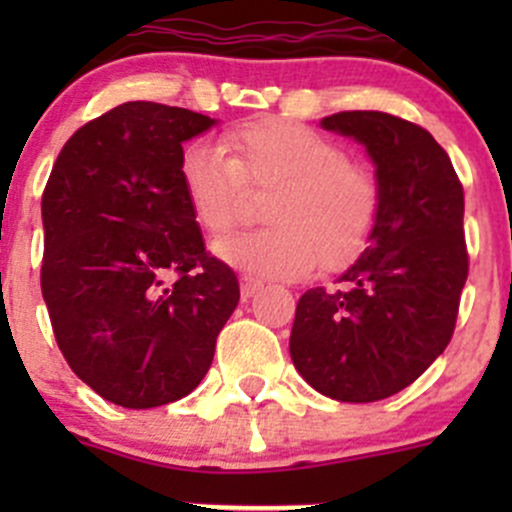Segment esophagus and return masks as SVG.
Instances as JSON below:
<instances>
[{
  "instance_id": "esophagus-1",
  "label": "esophagus",
  "mask_w": 512,
  "mask_h": 512,
  "mask_svg": "<svg viewBox=\"0 0 512 512\" xmlns=\"http://www.w3.org/2000/svg\"><path fill=\"white\" fill-rule=\"evenodd\" d=\"M260 289H262V282H260V280H252V277H242V282H240V294H242V299L255 297V294L260 292Z\"/></svg>"
}]
</instances>
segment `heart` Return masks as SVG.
<instances>
[{
    "label": "heart",
    "instance_id": "b5f03b06",
    "mask_svg": "<svg viewBox=\"0 0 512 512\" xmlns=\"http://www.w3.org/2000/svg\"><path fill=\"white\" fill-rule=\"evenodd\" d=\"M180 185L195 223L218 235L237 220L247 188H272L267 227L230 232L215 255L242 272L292 280L317 265L342 270L369 247L384 190L374 168L332 138L285 118L240 123L213 141L185 146Z\"/></svg>",
    "mask_w": 512,
    "mask_h": 512
}]
</instances>
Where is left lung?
<instances>
[{
    "mask_svg": "<svg viewBox=\"0 0 512 512\" xmlns=\"http://www.w3.org/2000/svg\"><path fill=\"white\" fill-rule=\"evenodd\" d=\"M327 131L364 143L384 190L364 255L299 297L289 354L309 386L349 404L399 394L443 354L468 280L463 185L426 128L384 111H342Z\"/></svg>",
    "mask_w": 512,
    "mask_h": 512,
    "instance_id": "left-lung-1",
    "label": "left lung"
}]
</instances>
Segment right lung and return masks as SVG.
I'll use <instances>...</instances> for the list:
<instances>
[{
  "label": "right lung",
  "mask_w": 512,
  "mask_h": 512,
  "mask_svg": "<svg viewBox=\"0 0 512 512\" xmlns=\"http://www.w3.org/2000/svg\"><path fill=\"white\" fill-rule=\"evenodd\" d=\"M213 123L188 108L121 103L64 143L46 180L51 329L71 371L111 404L153 409L188 396L240 302L178 175L183 141Z\"/></svg>",
  "instance_id": "add662e5"
}]
</instances>
